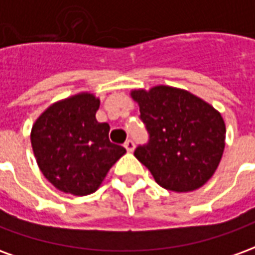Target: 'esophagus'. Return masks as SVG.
I'll return each mask as SVG.
<instances>
[{
    "label": "esophagus",
    "instance_id": "1",
    "mask_svg": "<svg viewBox=\"0 0 255 255\" xmlns=\"http://www.w3.org/2000/svg\"><path fill=\"white\" fill-rule=\"evenodd\" d=\"M124 147H126V150H127L128 153H131V151H133V149H135V143H133L132 140H127V142L124 143Z\"/></svg>",
    "mask_w": 255,
    "mask_h": 255
}]
</instances>
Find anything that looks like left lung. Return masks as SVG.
I'll use <instances>...</instances> for the list:
<instances>
[{
    "instance_id": "8db88e82",
    "label": "left lung",
    "mask_w": 255,
    "mask_h": 255,
    "mask_svg": "<svg viewBox=\"0 0 255 255\" xmlns=\"http://www.w3.org/2000/svg\"><path fill=\"white\" fill-rule=\"evenodd\" d=\"M150 142L135 150L161 187L190 192L208 183L225 147V123L217 109L187 90L158 84L131 90Z\"/></svg>"
}]
</instances>
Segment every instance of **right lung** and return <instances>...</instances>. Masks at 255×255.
I'll return each mask as SVG.
<instances>
[{
  "label": "right lung",
  "mask_w": 255,
  "mask_h": 255,
  "mask_svg": "<svg viewBox=\"0 0 255 255\" xmlns=\"http://www.w3.org/2000/svg\"><path fill=\"white\" fill-rule=\"evenodd\" d=\"M100 98L82 91L46 108L31 128L36 164L49 182L65 194L84 197L104 182L123 146L109 140V124L98 123Z\"/></svg>",
  "instance_id": "add662e5"
}]
</instances>
